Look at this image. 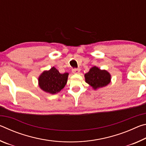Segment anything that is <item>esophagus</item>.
I'll list each match as a JSON object with an SVG mask.
<instances>
[{
	"label": "esophagus",
	"instance_id": "obj_1",
	"mask_svg": "<svg viewBox=\"0 0 146 146\" xmlns=\"http://www.w3.org/2000/svg\"><path fill=\"white\" fill-rule=\"evenodd\" d=\"M80 69H79V68L73 69V70H72V72L75 74H78L79 73H80Z\"/></svg>",
	"mask_w": 146,
	"mask_h": 146
}]
</instances>
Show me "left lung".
<instances>
[{
    "label": "left lung",
    "instance_id": "1",
    "mask_svg": "<svg viewBox=\"0 0 146 146\" xmlns=\"http://www.w3.org/2000/svg\"><path fill=\"white\" fill-rule=\"evenodd\" d=\"M85 80L94 90L106 86L111 82V75L106 70H101L96 66L85 74Z\"/></svg>",
    "mask_w": 146,
    "mask_h": 146
}]
</instances>
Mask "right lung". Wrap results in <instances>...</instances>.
I'll return each mask as SVG.
<instances>
[{
	"mask_svg": "<svg viewBox=\"0 0 146 146\" xmlns=\"http://www.w3.org/2000/svg\"><path fill=\"white\" fill-rule=\"evenodd\" d=\"M69 73L61 74L55 67L44 71L38 77V85L42 90L50 94L60 92L68 81Z\"/></svg>",
	"mask_w": 146,
	"mask_h": 146,
	"instance_id": "right-lung-1",
	"label": "right lung"
}]
</instances>
